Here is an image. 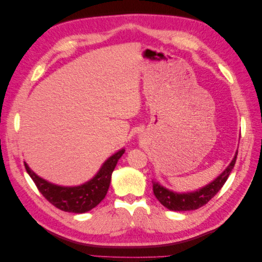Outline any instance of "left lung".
I'll list each match as a JSON object with an SVG mask.
<instances>
[{
    "mask_svg": "<svg viewBox=\"0 0 262 262\" xmlns=\"http://www.w3.org/2000/svg\"><path fill=\"white\" fill-rule=\"evenodd\" d=\"M237 154H238V150L236 152L231 164L227 166V168L222 172L215 180H213L211 184L196 190L194 192L177 193L164 188L163 186L158 184V182L153 181V192L156 196V199L160 201L165 208H167L168 210L171 211H190L203 207V205L207 204L212 198L220 191L221 188L224 186L229 173H231V171L234 168Z\"/></svg>",
    "mask_w": 262,
    "mask_h": 262,
    "instance_id": "1",
    "label": "left lung"
}]
</instances>
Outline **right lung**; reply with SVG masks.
<instances>
[{
	"mask_svg": "<svg viewBox=\"0 0 262 262\" xmlns=\"http://www.w3.org/2000/svg\"><path fill=\"white\" fill-rule=\"evenodd\" d=\"M123 153L124 149L122 148L110 156L101 166L96 176L86 184L77 187H61L50 184L37 176L26 163L24 164L39 191L55 208L66 212L84 213L94 209L106 196L112 180V173Z\"/></svg>",
	"mask_w": 262,
	"mask_h": 262,
	"instance_id": "obj_1",
	"label": "right lung"
}]
</instances>
